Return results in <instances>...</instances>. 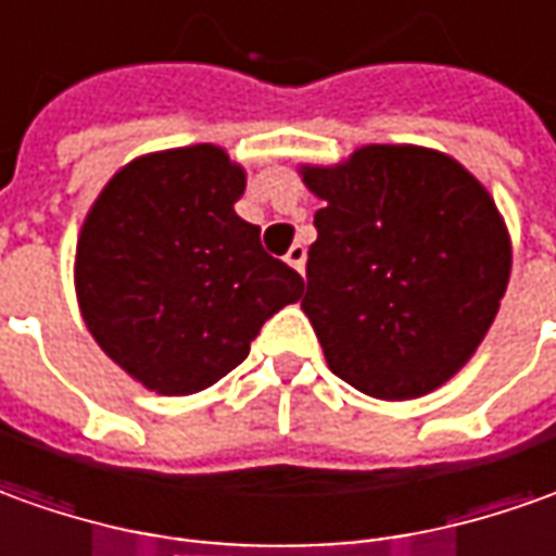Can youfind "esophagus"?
I'll return each instance as SVG.
<instances>
[{
  "label": "esophagus",
  "mask_w": 556,
  "mask_h": 556,
  "mask_svg": "<svg viewBox=\"0 0 556 556\" xmlns=\"http://www.w3.org/2000/svg\"><path fill=\"white\" fill-rule=\"evenodd\" d=\"M286 262L292 264L298 274H304V264H307V249L301 247V243H294V247L286 252Z\"/></svg>",
  "instance_id": "obj_1"
}]
</instances>
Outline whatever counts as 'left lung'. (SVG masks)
Masks as SVG:
<instances>
[{
    "instance_id": "left-lung-1",
    "label": "left lung",
    "mask_w": 556,
    "mask_h": 556,
    "mask_svg": "<svg viewBox=\"0 0 556 556\" xmlns=\"http://www.w3.org/2000/svg\"><path fill=\"white\" fill-rule=\"evenodd\" d=\"M316 213L301 309L331 371L383 402L447 383L493 326L511 240L486 188L420 146L301 167Z\"/></svg>"
}]
</instances>
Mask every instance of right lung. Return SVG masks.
I'll return each mask as SVG.
<instances>
[{"label":"right lung","instance_id":"1","mask_svg":"<svg viewBox=\"0 0 556 556\" xmlns=\"http://www.w3.org/2000/svg\"><path fill=\"white\" fill-rule=\"evenodd\" d=\"M247 173L218 146L136 157L90 206L75 292L93 341L161 395L213 387L304 279L233 213Z\"/></svg>","mask_w":556,"mask_h":556}]
</instances>
